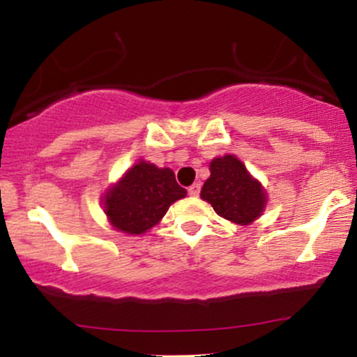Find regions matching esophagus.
<instances>
[{
  "instance_id": "obj_1",
  "label": "esophagus",
  "mask_w": 357,
  "mask_h": 357,
  "mask_svg": "<svg viewBox=\"0 0 357 357\" xmlns=\"http://www.w3.org/2000/svg\"><path fill=\"white\" fill-rule=\"evenodd\" d=\"M199 191H202V184H199V183H195V184H191V186H190V190H188V192H190L191 196H195V198H196V196L199 195Z\"/></svg>"
}]
</instances>
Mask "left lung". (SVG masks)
Segmentation results:
<instances>
[{
    "label": "left lung",
    "instance_id": "left-lung-1",
    "mask_svg": "<svg viewBox=\"0 0 357 357\" xmlns=\"http://www.w3.org/2000/svg\"><path fill=\"white\" fill-rule=\"evenodd\" d=\"M199 196L221 218L241 227L260 218L268 199L261 183L233 154L211 159L210 178L204 181Z\"/></svg>",
    "mask_w": 357,
    "mask_h": 357
}]
</instances>
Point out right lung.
Returning <instances> with one entry per match:
<instances>
[{
  "label": "right lung",
  "instance_id": "1",
  "mask_svg": "<svg viewBox=\"0 0 357 357\" xmlns=\"http://www.w3.org/2000/svg\"><path fill=\"white\" fill-rule=\"evenodd\" d=\"M186 196L176 183L173 169L141 161L110 184L102 196V206L114 230L142 235L155 227L169 206Z\"/></svg>",
  "mask_w": 357,
  "mask_h": 357
}]
</instances>
